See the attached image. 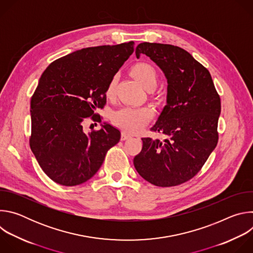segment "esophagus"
Returning a JSON list of instances; mask_svg holds the SVG:
<instances>
[{
    "label": "esophagus",
    "mask_w": 253,
    "mask_h": 253,
    "mask_svg": "<svg viewBox=\"0 0 253 253\" xmlns=\"http://www.w3.org/2000/svg\"><path fill=\"white\" fill-rule=\"evenodd\" d=\"M129 138H131V135L127 134L126 132H122V133H121V140H122V141H125V140H127V139H129Z\"/></svg>",
    "instance_id": "1"
}]
</instances>
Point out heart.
<instances>
[{"instance_id": "obj_1", "label": "heart", "mask_w": 253, "mask_h": 253, "mask_svg": "<svg viewBox=\"0 0 253 253\" xmlns=\"http://www.w3.org/2000/svg\"><path fill=\"white\" fill-rule=\"evenodd\" d=\"M130 74L144 89L149 92L155 90L159 82V75L156 68L148 62H138L134 64L130 69ZM117 85L118 76L114 75L107 83L104 90V95L108 100H112L115 97ZM151 100L157 106H163L165 103V97L162 93L152 94ZM153 117L154 111L150 107H125L115 111L111 116V120L116 127L128 133L135 134L145 128Z\"/></svg>"}]
</instances>
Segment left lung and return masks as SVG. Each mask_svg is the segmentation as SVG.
I'll use <instances>...</instances> for the list:
<instances>
[{"mask_svg": "<svg viewBox=\"0 0 253 253\" xmlns=\"http://www.w3.org/2000/svg\"><path fill=\"white\" fill-rule=\"evenodd\" d=\"M135 53L137 58L145 54L162 69L168 87L167 105L151 129L166 139L142 138L134 166L155 186H177L200 171L217 145L220 97L209 71L184 49L144 42Z\"/></svg>", "mask_w": 253, "mask_h": 253, "instance_id": "left-lung-1", "label": "left lung"}]
</instances>
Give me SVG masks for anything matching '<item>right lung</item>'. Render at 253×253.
Masks as SVG:
<instances>
[{
  "label": "right lung",
  "instance_id": "obj_1",
  "mask_svg": "<svg viewBox=\"0 0 253 253\" xmlns=\"http://www.w3.org/2000/svg\"><path fill=\"white\" fill-rule=\"evenodd\" d=\"M134 52V42L89 47L52 62L31 98L30 147L54 182L75 186L99 170L106 153L119 142L120 131L102 125L88 135L83 121L106 104L104 90Z\"/></svg>",
  "mask_w": 253,
  "mask_h": 253
}]
</instances>
